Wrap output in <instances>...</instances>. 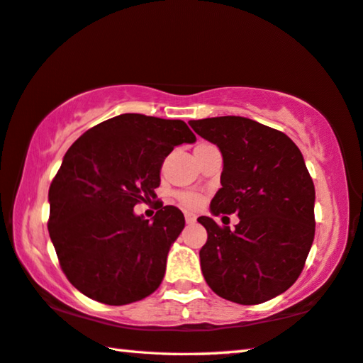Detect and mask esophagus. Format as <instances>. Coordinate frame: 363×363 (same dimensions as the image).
<instances>
[{
	"label": "esophagus",
	"mask_w": 363,
	"mask_h": 363,
	"mask_svg": "<svg viewBox=\"0 0 363 363\" xmlns=\"http://www.w3.org/2000/svg\"><path fill=\"white\" fill-rule=\"evenodd\" d=\"M186 222H187V223H194V222H196V217H195L194 214L186 213Z\"/></svg>",
	"instance_id": "34e87169"
}]
</instances>
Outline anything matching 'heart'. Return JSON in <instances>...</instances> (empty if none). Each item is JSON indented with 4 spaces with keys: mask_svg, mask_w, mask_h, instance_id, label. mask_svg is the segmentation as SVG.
Segmentation results:
<instances>
[{
    "mask_svg": "<svg viewBox=\"0 0 363 363\" xmlns=\"http://www.w3.org/2000/svg\"><path fill=\"white\" fill-rule=\"evenodd\" d=\"M177 200L187 209H199L203 204V196L195 192H181L177 194Z\"/></svg>",
    "mask_w": 363,
    "mask_h": 363,
    "instance_id": "1",
    "label": "heart"
}]
</instances>
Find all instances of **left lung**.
<instances>
[{
	"instance_id": "left-lung-1",
	"label": "left lung",
	"mask_w": 363,
	"mask_h": 363,
	"mask_svg": "<svg viewBox=\"0 0 363 363\" xmlns=\"http://www.w3.org/2000/svg\"><path fill=\"white\" fill-rule=\"evenodd\" d=\"M223 157L214 216L238 214L233 230L201 216L208 241L200 250L208 286L222 298L259 305L298 279L314 240V184L287 135L238 116L190 121Z\"/></svg>"
}]
</instances>
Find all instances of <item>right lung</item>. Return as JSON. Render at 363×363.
<instances>
[{"instance_id":"right-lung-1","label":"right lung","mask_w":363,"mask_h":363,"mask_svg":"<svg viewBox=\"0 0 363 363\" xmlns=\"http://www.w3.org/2000/svg\"><path fill=\"white\" fill-rule=\"evenodd\" d=\"M186 122L121 114L95 125L65 154L49 189V235L65 276L104 305H128L162 284L186 220L159 204L154 222L133 213L155 199L171 150L194 143Z\"/></svg>"}]
</instances>
